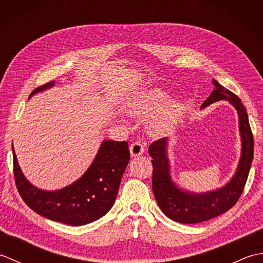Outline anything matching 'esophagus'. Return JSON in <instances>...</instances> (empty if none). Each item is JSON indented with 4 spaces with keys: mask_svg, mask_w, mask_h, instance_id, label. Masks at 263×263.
<instances>
[{
    "mask_svg": "<svg viewBox=\"0 0 263 263\" xmlns=\"http://www.w3.org/2000/svg\"><path fill=\"white\" fill-rule=\"evenodd\" d=\"M130 153L132 157H136V156H140L144 153V146L141 141H136L133 142L130 146Z\"/></svg>",
    "mask_w": 263,
    "mask_h": 263,
    "instance_id": "1",
    "label": "esophagus"
}]
</instances>
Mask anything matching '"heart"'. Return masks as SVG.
<instances>
[{"label":"heart","instance_id":"obj_1","mask_svg":"<svg viewBox=\"0 0 263 263\" xmlns=\"http://www.w3.org/2000/svg\"><path fill=\"white\" fill-rule=\"evenodd\" d=\"M166 98V92L159 88L149 89L139 95L128 104V111L136 117H146L158 107ZM182 111V105L177 102H167L149 122V131L154 136L168 132Z\"/></svg>","mask_w":263,"mask_h":263}]
</instances>
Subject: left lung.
Returning <instances> with one entry per match:
<instances>
[{
	"instance_id": "8db88e82",
	"label": "left lung",
	"mask_w": 263,
	"mask_h": 263,
	"mask_svg": "<svg viewBox=\"0 0 263 263\" xmlns=\"http://www.w3.org/2000/svg\"><path fill=\"white\" fill-rule=\"evenodd\" d=\"M215 89L206 98L201 108L219 100H228L238 114L239 135L242 153L237 170L225 186L204 193L189 192L173 182L171 165L167 157L166 138L153 142L149 146V155L153 163V192L160 210L172 220L182 224H197L219 216L235 205L247 183L251 164L253 160V136L251 131L247 109L235 93L212 79Z\"/></svg>"
}]
</instances>
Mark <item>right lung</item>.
Returning a JSON list of instances; mask_svg holds the SVG:
<instances>
[{"label":"right lung","mask_w":263,"mask_h":263,"mask_svg":"<svg viewBox=\"0 0 263 263\" xmlns=\"http://www.w3.org/2000/svg\"><path fill=\"white\" fill-rule=\"evenodd\" d=\"M55 85L51 81L36 88L30 96ZM13 153L15 185L25 203L38 215L72 226L89 224L113 206L123 173L130 160L126 141L105 140L87 172L74 183L57 191L41 190L25 177Z\"/></svg>","instance_id":"obj_1"}]
</instances>
